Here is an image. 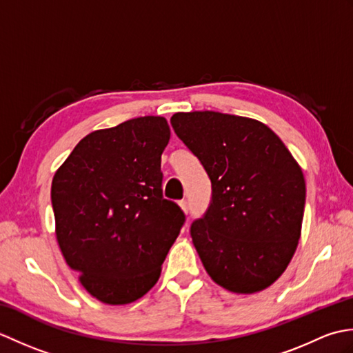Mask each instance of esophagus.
<instances>
[{
    "mask_svg": "<svg viewBox=\"0 0 353 353\" xmlns=\"http://www.w3.org/2000/svg\"><path fill=\"white\" fill-rule=\"evenodd\" d=\"M179 206H181V209H182V211H183V214H188V211H190L188 201L183 200V201H181V203H179Z\"/></svg>",
    "mask_w": 353,
    "mask_h": 353,
    "instance_id": "obj_1",
    "label": "esophagus"
}]
</instances>
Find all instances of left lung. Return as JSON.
<instances>
[{"label": "left lung", "mask_w": 353, "mask_h": 353, "mask_svg": "<svg viewBox=\"0 0 353 353\" xmlns=\"http://www.w3.org/2000/svg\"><path fill=\"white\" fill-rule=\"evenodd\" d=\"M171 125L212 183V201L191 236L211 279L236 294L273 285L302 234L305 177L277 134L258 119L177 112Z\"/></svg>", "instance_id": "8db88e82"}]
</instances>
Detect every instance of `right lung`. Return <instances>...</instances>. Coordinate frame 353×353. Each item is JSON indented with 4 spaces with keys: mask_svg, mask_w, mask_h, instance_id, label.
Masks as SVG:
<instances>
[{
    "mask_svg": "<svg viewBox=\"0 0 353 353\" xmlns=\"http://www.w3.org/2000/svg\"><path fill=\"white\" fill-rule=\"evenodd\" d=\"M163 117H139L91 132L51 183L56 238L83 288L127 305L154 287L185 215L162 199Z\"/></svg>",
    "mask_w": 353,
    "mask_h": 353,
    "instance_id": "1",
    "label": "right lung"
}]
</instances>
